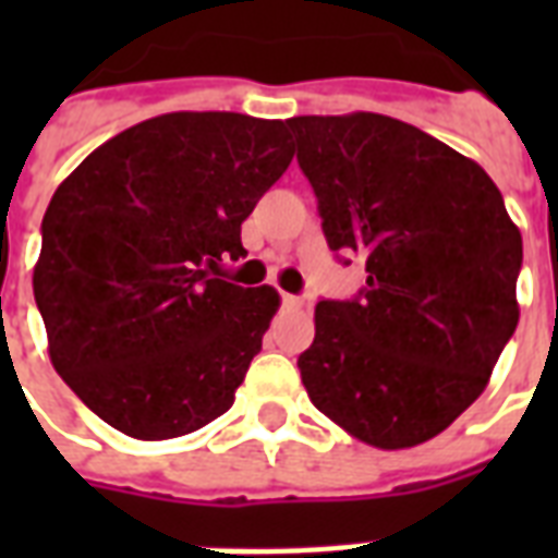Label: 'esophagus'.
<instances>
[{
  "label": "esophagus",
  "mask_w": 558,
  "mask_h": 558,
  "mask_svg": "<svg viewBox=\"0 0 558 558\" xmlns=\"http://www.w3.org/2000/svg\"><path fill=\"white\" fill-rule=\"evenodd\" d=\"M280 304L287 306V310H301L304 306V301L298 295H289V292H280Z\"/></svg>",
  "instance_id": "obj_1"
}]
</instances>
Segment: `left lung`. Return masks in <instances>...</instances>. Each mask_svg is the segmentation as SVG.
Returning <instances> with one entry per match:
<instances>
[{
    "label": "left lung",
    "mask_w": 558,
    "mask_h": 558,
    "mask_svg": "<svg viewBox=\"0 0 558 558\" xmlns=\"http://www.w3.org/2000/svg\"><path fill=\"white\" fill-rule=\"evenodd\" d=\"M287 124L327 245L367 271L353 301L315 306L298 356L306 393L367 446H420L484 393L515 332L521 231L481 165L405 121Z\"/></svg>",
    "instance_id": "8db88e82"
}]
</instances>
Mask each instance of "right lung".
I'll return each mask as SVG.
<instances>
[{
	"label": "right lung",
	"instance_id": "obj_1",
	"mask_svg": "<svg viewBox=\"0 0 558 558\" xmlns=\"http://www.w3.org/2000/svg\"><path fill=\"white\" fill-rule=\"evenodd\" d=\"M289 161L283 121L168 112L57 187L34 298L51 365L104 423L170 440L234 405L280 298L217 275L245 254L240 226Z\"/></svg>",
	"mask_w": 558,
	"mask_h": 558
}]
</instances>
